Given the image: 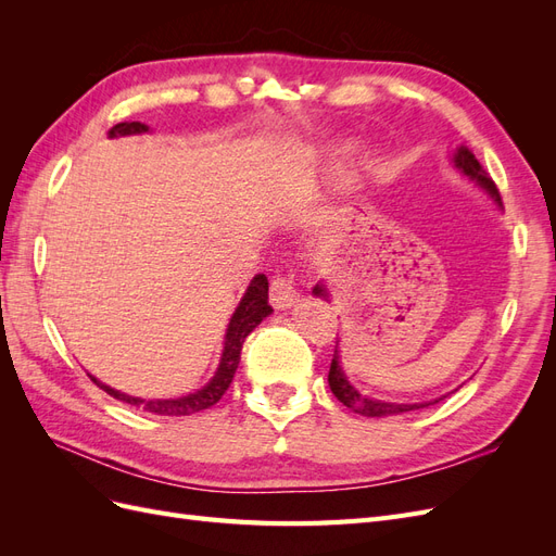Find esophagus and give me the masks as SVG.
<instances>
[{
    "label": "esophagus",
    "instance_id": "esophagus-1",
    "mask_svg": "<svg viewBox=\"0 0 556 556\" xmlns=\"http://www.w3.org/2000/svg\"><path fill=\"white\" fill-rule=\"evenodd\" d=\"M299 290L290 276H276L271 280V304L274 308H290L296 304Z\"/></svg>",
    "mask_w": 556,
    "mask_h": 556
}]
</instances>
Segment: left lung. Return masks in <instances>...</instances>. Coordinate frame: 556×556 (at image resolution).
Returning <instances> with one entry per match:
<instances>
[{
	"instance_id": "obj_1",
	"label": "left lung",
	"mask_w": 556,
	"mask_h": 556,
	"mask_svg": "<svg viewBox=\"0 0 556 556\" xmlns=\"http://www.w3.org/2000/svg\"><path fill=\"white\" fill-rule=\"evenodd\" d=\"M454 166L457 169L468 176L470 180H476L478 185H482V188L492 194V199L496 201V204L501 206V194L496 190L494 180L490 178V174H486L482 169V164L476 160V155L470 153L468 148H457V153H454ZM315 296H325L327 299V290L323 288V285H317V288L313 290ZM329 387L333 396L339 399L343 406H348L350 410H355L364 417H384V415H399V413H408V410H419V408H427V406H433V403L443 401L445 396L435 399V401H427V403H390V401H380V399H371L362 394L355 384H350L348 376L343 374L341 368V362H339V343H336L333 348V359H331V366H329Z\"/></svg>"
}]
</instances>
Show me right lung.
<instances>
[{"mask_svg":"<svg viewBox=\"0 0 556 556\" xmlns=\"http://www.w3.org/2000/svg\"><path fill=\"white\" fill-rule=\"evenodd\" d=\"M148 131V125L143 123H117L115 127H111V137H127V134H141ZM271 306H268V280L264 274L252 278V282L248 285V290L241 299L239 308L233 311L229 327L225 333V350L220 357V366H217L215 376L211 378V382L206 387H201L194 394L180 396V399H139V396H129L113 390V387L99 382L97 378L90 376V380L102 387L106 394H111L117 401H125L134 408H141L146 413H155V415H172V417H180V415H194L199 410H206L211 406H215L217 401L223 399V394L227 392V387L233 380V374L239 368V359H241V350L243 343L248 339V333L255 329L266 315H271Z\"/></svg>","mask_w":556,"mask_h":556,"instance_id":"add662e5","label":"right lung"}]
</instances>
